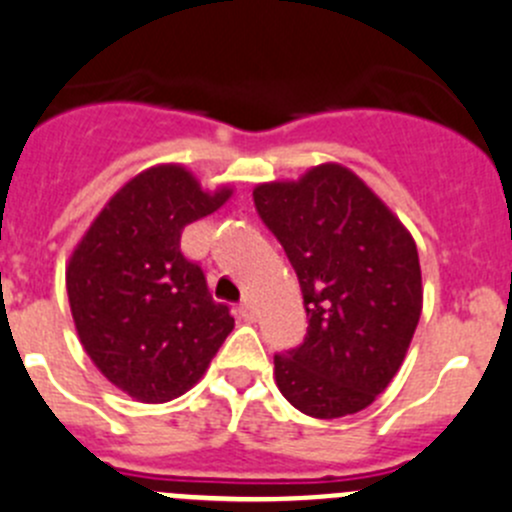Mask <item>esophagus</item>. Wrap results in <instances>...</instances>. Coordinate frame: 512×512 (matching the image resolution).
I'll return each mask as SVG.
<instances>
[{"mask_svg": "<svg viewBox=\"0 0 512 512\" xmlns=\"http://www.w3.org/2000/svg\"><path fill=\"white\" fill-rule=\"evenodd\" d=\"M238 314H241L246 321H253V316H256V309H253L251 296H243L241 304H238Z\"/></svg>", "mask_w": 512, "mask_h": 512, "instance_id": "obj_1", "label": "esophagus"}]
</instances>
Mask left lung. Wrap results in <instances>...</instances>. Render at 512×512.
<instances>
[{
	"instance_id": "8db88e82",
	"label": "left lung",
	"mask_w": 512,
	"mask_h": 512,
	"mask_svg": "<svg viewBox=\"0 0 512 512\" xmlns=\"http://www.w3.org/2000/svg\"><path fill=\"white\" fill-rule=\"evenodd\" d=\"M304 294V342L274 354L281 394L309 417L364 410L405 359L422 311L417 246L407 228L337 163L253 191Z\"/></svg>"
}]
</instances>
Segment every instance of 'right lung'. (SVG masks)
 Here are the masks:
<instances>
[{
    "label": "right lung",
    "mask_w": 512,
    "mask_h": 512,
    "mask_svg": "<svg viewBox=\"0 0 512 512\" xmlns=\"http://www.w3.org/2000/svg\"><path fill=\"white\" fill-rule=\"evenodd\" d=\"M228 196L203 193L180 165H158L110 198L72 253L67 296L82 347L140 402L188 392L231 334V309L180 251L183 228Z\"/></svg>",
    "instance_id": "add662e5"
}]
</instances>
